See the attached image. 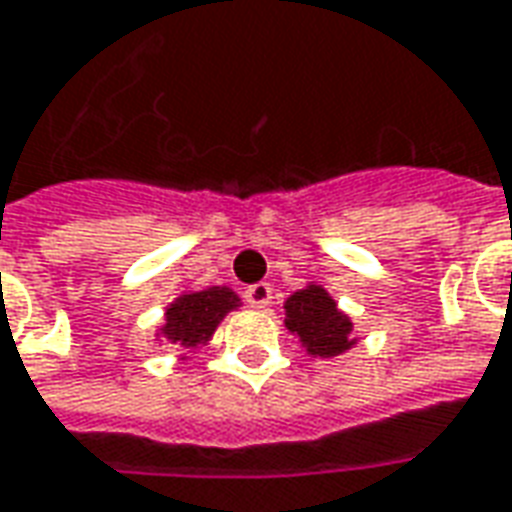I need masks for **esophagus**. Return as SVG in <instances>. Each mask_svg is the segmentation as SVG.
<instances>
[{"label":"esophagus","instance_id":"1","mask_svg":"<svg viewBox=\"0 0 512 512\" xmlns=\"http://www.w3.org/2000/svg\"><path fill=\"white\" fill-rule=\"evenodd\" d=\"M246 305L255 307V310H266L271 305V299H274V288L268 285V282H257L252 288H246L244 293Z\"/></svg>","mask_w":512,"mask_h":512}]
</instances>
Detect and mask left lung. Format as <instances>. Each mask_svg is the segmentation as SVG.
I'll return each instance as SVG.
<instances>
[{
  "mask_svg": "<svg viewBox=\"0 0 512 512\" xmlns=\"http://www.w3.org/2000/svg\"><path fill=\"white\" fill-rule=\"evenodd\" d=\"M285 330L299 338L310 357H338L357 343L355 324L324 285L307 282L302 291L285 299Z\"/></svg>",
  "mask_w": 512,
  "mask_h": 512,
  "instance_id": "1",
  "label": "left lung"
}]
</instances>
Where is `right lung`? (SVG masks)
<instances>
[{
	"mask_svg": "<svg viewBox=\"0 0 512 512\" xmlns=\"http://www.w3.org/2000/svg\"><path fill=\"white\" fill-rule=\"evenodd\" d=\"M241 307V296L227 285H213L205 291H182L163 313V327L155 332L157 341L174 343L180 349H202L219 330L230 310ZM188 355H180L185 360Z\"/></svg>",
	"mask_w": 512,
	"mask_h": 512,
	"instance_id": "right-lung-1",
	"label": "right lung"
}]
</instances>
